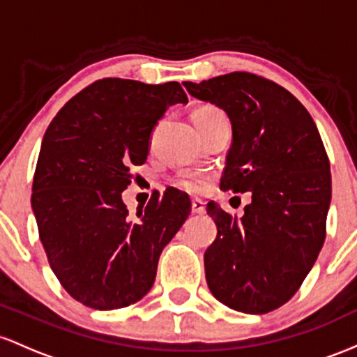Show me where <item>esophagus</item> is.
Segmentation results:
<instances>
[{"label": "esophagus", "mask_w": 357, "mask_h": 357, "mask_svg": "<svg viewBox=\"0 0 357 357\" xmlns=\"http://www.w3.org/2000/svg\"><path fill=\"white\" fill-rule=\"evenodd\" d=\"M192 212H194V214H204V212H206V204L200 199H194L192 200Z\"/></svg>", "instance_id": "1"}]
</instances>
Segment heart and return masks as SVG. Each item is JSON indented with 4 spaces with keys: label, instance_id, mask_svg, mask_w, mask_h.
<instances>
[{
    "label": "heart",
    "instance_id": "obj_1",
    "mask_svg": "<svg viewBox=\"0 0 357 357\" xmlns=\"http://www.w3.org/2000/svg\"><path fill=\"white\" fill-rule=\"evenodd\" d=\"M224 116L222 111H219L218 107L214 106H200L197 109L192 113V121L195 123H200V125H204V123H211L214 121V119L221 118ZM177 185L180 189L187 190V192H192V194H197L204 189V182L200 178H194V177H183V178H178L177 180Z\"/></svg>",
    "mask_w": 357,
    "mask_h": 357
}]
</instances>
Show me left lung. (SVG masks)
Listing matches in <instances>:
<instances>
[{
	"instance_id": "obj_1",
	"label": "left lung",
	"mask_w": 357,
	"mask_h": 357,
	"mask_svg": "<svg viewBox=\"0 0 357 357\" xmlns=\"http://www.w3.org/2000/svg\"><path fill=\"white\" fill-rule=\"evenodd\" d=\"M183 86L231 119L221 189L251 192L241 219L207 204L218 226L204 255L207 285L229 308L268 314L297 294L326 241L329 157L303 104L270 79L231 72Z\"/></svg>"
}]
</instances>
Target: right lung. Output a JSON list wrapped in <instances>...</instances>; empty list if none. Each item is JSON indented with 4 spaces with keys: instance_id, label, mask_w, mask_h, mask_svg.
Listing matches in <instances>:
<instances>
[{
    "instance_id": "obj_1",
    "label": "right lung",
    "mask_w": 357,
    "mask_h": 357,
    "mask_svg": "<svg viewBox=\"0 0 357 357\" xmlns=\"http://www.w3.org/2000/svg\"><path fill=\"white\" fill-rule=\"evenodd\" d=\"M187 102L178 82L106 77L75 94L43 136L31 207L49 265L67 294L96 310L138 302L150 291L163 248L190 214L170 189L128 219L121 192L143 165L167 107Z\"/></svg>"
}]
</instances>
